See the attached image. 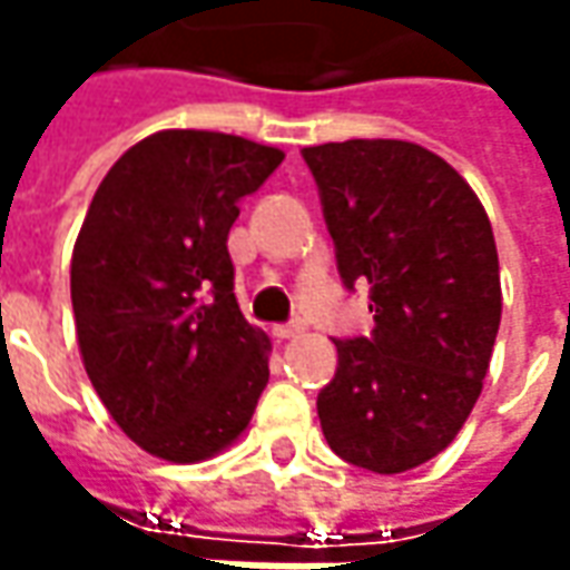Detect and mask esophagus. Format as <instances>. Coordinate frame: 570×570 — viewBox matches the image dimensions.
I'll return each mask as SVG.
<instances>
[{
  "label": "esophagus",
  "instance_id": "esophagus-1",
  "mask_svg": "<svg viewBox=\"0 0 570 570\" xmlns=\"http://www.w3.org/2000/svg\"><path fill=\"white\" fill-rule=\"evenodd\" d=\"M304 333V323H278V326H273V336L275 340H295V336H301Z\"/></svg>",
  "mask_w": 570,
  "mask_h": 570
}]
</instances>
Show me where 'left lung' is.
Returning <instances> with one entry per match:
<instances>
[{"label": "left lung", "mask_w": 570, "mask_h": 570, "mask_svg": "<svg viewBox=\"0 0 570 570\" xmlns=\"http://www.w3.org/2000/svg\"><path fill=\"white\" fill-rule=\"evenodd\" d=\"M342 285H367L374 330L336 342L317 415L345 463L393 475L456 438L482 393L501 323L489 215L422 145L348 139L301 151Z\"/></svg>", "instance_id": "8db88e82"}]
</instances>
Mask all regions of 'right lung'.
I'll return each mask as SVG.
<instances>
[{"label": "right lung", "instance_id": "right-lung-1", "mask_svg": "<svg viewBox=\"0 0 570 570\" xmlns=\"http://www.w3.org/2000/svg\"><path fill=\"white\" fill-rule=\"evenodd\" d=\"M282 158L225 132H155L107 170L78 230L85 371L114 422L161 460L228 448L269 381V340L234 297L228 230Z\"/></svg>", "mask_w": 570, "mask_h": 570}]
</instances>
